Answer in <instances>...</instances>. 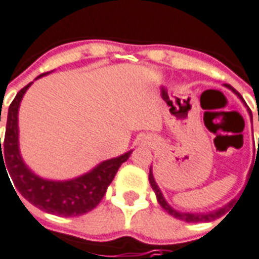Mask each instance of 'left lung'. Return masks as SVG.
Returning <instances> with one entry per match:
<instances>
[{
    "mask_svg": "<svg viewBox=\"0 0 259 259\" xmlns=\"http://www.w3.org/2000/svg\"><path fill=\"white\" fill-rule=\"evenodd\" d=\"M228 87L234 94H236L238 96H239L242 100H243V98L240 96V94L236 90H234L231 85H226ZM149 183H151L152 189H153V191H155L156 194V198H157V202L160 204V206L164 210H167V212L171 214V216L177 217V219H179V220H183V222H187V223H205V222H212V220H214V219H217V217H220L223 214V213L226 212L227 209H230L232 205L235 204V201H231L230 204L226 205L224 208H220L217 209V210H214V212H208V213H185V212H178V210H175L174 208H171L168 204H167V201L164 200V197H163V194H161L160 189L157 187V185H156L155 182V178H153V174H152V168L151 171H149Z\"/></svg>",
    "mask_w": 259,
    "mask_h": 259,
    "instance_id": "1",
    "label": "left lung"
}]
</instances>
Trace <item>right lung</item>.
Returning a JSON list of instances; mask_svg holds the SVG:
<instances>
[{"label":"right lung","instance_id":"right-lung-1","mask_svg":"<svg viewBox=\"0 0 259 259\" xmlns=\"http://www.w3.org/2000/svg\"><path fill=\"white\" fill-rule=\"evenodd\" d=\"M45 74L37 76V78ZM31 84L32 82H29L28 85H25L16 95L8 110L4 149L1 148L0 137V168L1 165L4 167L7 165L5 171L8 169L7 174L9 172V177L13 181V186L33 206H36L43 212L57 214V216H81L98 206L107 191L108 185L115 177L118 168L121 167L122 163H125L129 159L132 151L110 160L102 161L92 171L70 181L55 182L35 175L24 164L20 155L19 126H17L20 102Z\"/></svg>","mask_w":259,"mask_h":259}]
</instances>
